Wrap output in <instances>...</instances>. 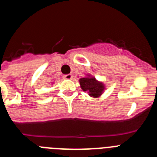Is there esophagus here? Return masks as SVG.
<instances>
[{
	"instance_id": "esophagus-1",
	"label": "esophagus",
	"mask_w": 157,
	"mask_h": 157,
	"mask_svg": "<svg viewBox=\"0 0 157 157\" xmlns=\"http://www.w3.org/2000/svg\"><path fill=\"white\" fill-rule=\"evenodd\" d=\"M63 79H71L72 78V75L68 74V75H64L63 76Z\"/></svg>"
}]
</instances>
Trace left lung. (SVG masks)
Listing matches in <instances>:
<instances>
[{"instance_id":"obj_1","label":"left lung","mask_w":157,"mask_h":157,"mask_svg":"<svg viewBox=\"0 0 157 157\" xmlns=\"http://www.w3.org/2000/svg\"><path fill=\"white\" fill-rule=\"evenodd\" d=\"M82 89L84 91H88L91 97L98 98L104 90V86L95 79V78H82L79 80Z\"/></svg>"}]
</instances>
